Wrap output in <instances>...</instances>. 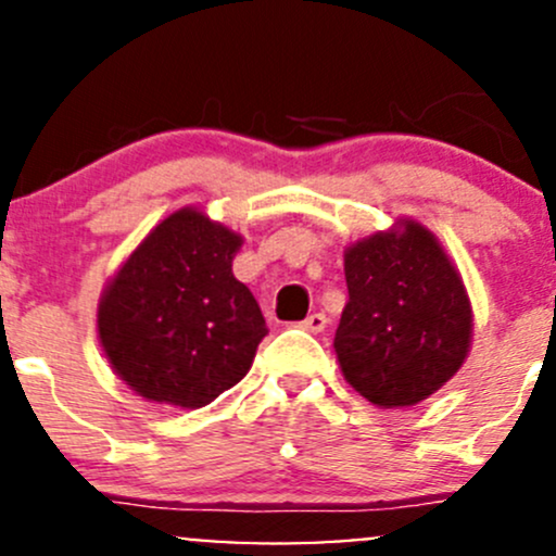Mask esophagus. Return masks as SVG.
<instances>
[{
  "label": "esophagus",
  "instance_id": "esophagus-1",
  "mask_svg": "<svg viewBox=\"0 0 556 556\" xmlns=\"http://www.w3.org/2000/svg\"><path fill=\"white\" fill-rule=\"evenodd\" d=\"M301 327H303V330H308V332H323L327 327V317L323 312H314V314H308L306 319H303Z\"/></svg>",
  "mask_w": 556,
  "mask_h": 556
}]
</instances>
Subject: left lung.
Wrapping results in <instances>:
<instances>
[{
    "mask_svg": "<svg viewBox=\"0 0 556 556\" xmlns=\"http://www.w3.org/2000/svg\"><path fill=\"white\" fill-rule=\"evenodd\" d=\"M349 301L336 330L343 378L378 407H410L442 389L471 349V303L440 239L418 220L349 244Z\"/></svg>",
    "mask_w": 556,
    "mask_h": 556,
    "instance_id": "1",
    "label": "left lung"
}]
</instances>
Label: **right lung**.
<instances>
[{
  "instance_id": "add662e5",
  "label": "right lung",
  "mask_w": 556,
  "mask_h": 556,
  "mask_svg": "<svg viewBox=\"0 0 556 556\" xmlns=\"http://www.w3.org/2000/svg\"><path fill=\"white\" fill-rule=\"evenodd\" d=\"M239 248L237 231L180 207L103 288V354L143 400L197 410L248 376L268 330L258 301L231 271Z\"/></svg>"
}]
</instances>
